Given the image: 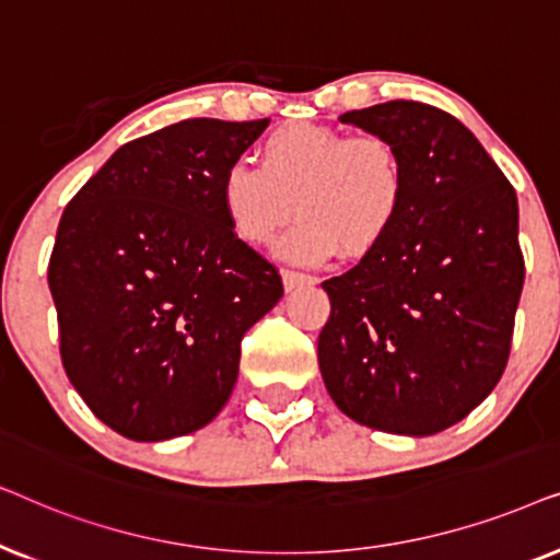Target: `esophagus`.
Masks as SVG:
<instances>
[{
    "label": "esophagus",
    "instance_id": "obj_1",
    "mask_svg": "<svg viewBox=\"0 0 560 560\" xmlns=\"http://www.w3.org/2000/svg\"><path fill=\"white\" fill-rule=\"evenodd\" d=\"M313 282H316V278H311V275H305V272H295V270H282V285H285L288 293H290V290H295V288L313 285Z\"/></svg>",
    "mask_w": 560,
    "mask_h": 560
}]
</instances>
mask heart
Instances as JSON below:
<instances>
[{"mask_svg":"<svg viewBox=\"0 0 560 560\" xmlns=\"http://www.w3.org/2000/svg\"><path fill=\"white\" fill-rule=\"evenodd\" d=\"M219 196L229 226L255 247H270L298 211L282 255L324 265L339 249L372 255L393 234L405 206V167L385 137L295 121L267 137L259 165L229 163Z\"/></svg>","mask_w":560,"mask_h":560,"instance_id":"1","label":"heart"}]
</instances>
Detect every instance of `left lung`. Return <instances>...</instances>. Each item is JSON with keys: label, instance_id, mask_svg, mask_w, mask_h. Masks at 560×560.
Segmentation results:
<instances>
[{"label": "left lung", "instance_id": "left-lung-1", "mask_svg": "<svg viewBox=\"0 0 560 560\" xmlns=\"http://www.w3.org/2000/svg\"><path fill=\"white\" fill-rule=\"evenodd\" d=\"M395 144L405 206L393 234L339 278L318 366L343 416L433 435L469 416L510 357L525 262L517 196L451 114L387 102L339 117Z\"/></svg>", "mask_w": 560, "mask_h": 560}]
</instances>
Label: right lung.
<instances>
[{
	"mask_svg": "<svg viewBox=\"0 0 560 560\" xmlns=\"http://www.w3.org/2000/svg\"><path fill=\"white\" fill-rule=\"evenodd\" d=\"M270 119H186L106 160L60 217L48 265L60 359L91 412L132 441L211 423L242 339L282 298L229 226L219 183Z\"/></svg>",
	"mask_w": 560,
	"mask_h": 560,
	"instance_id": "1",
	"label": "right lung"
}]
</instances>
